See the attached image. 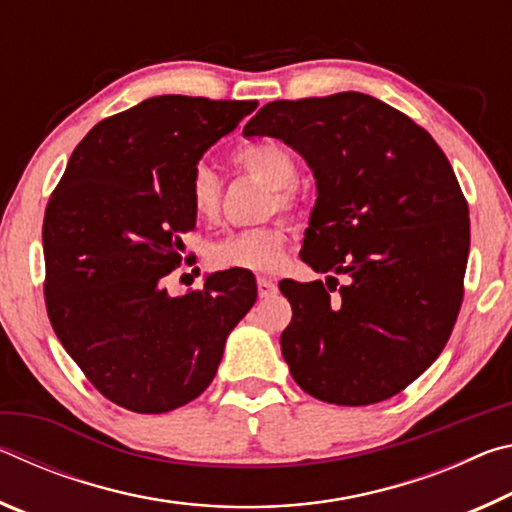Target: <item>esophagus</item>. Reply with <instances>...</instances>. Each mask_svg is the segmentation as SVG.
Masks as SVG:
<instances>
[{"label": "esophagus", "mask_w": 512, "mask_h": 512, "mask_svg": "<svg viewBox=\"0 0 512 512\" xmlns=\"http://www.w3.org/2000/svg\"><path fill=\"white\" fill-rule=\"evenodd\" d=\"M257 291L259 298H268L277 291V284L273 280H268V277H257Z\"/></svg>", "instance_id": "esophagus-1"}]
</instances>
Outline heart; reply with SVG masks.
<instances>
[{
	"mask_svg": "<svg viewBox=\"0 0 512 512\" xmlns=\"http://www.w3.org/2000/svg\"><path fill=\"white\" fill-rule=\"evenodd\" d=\"M235 162L250 176L262 180L268 187L266 214L296 212L298 194L293 189L298 176V164L293 153L273 140H257L241 146L235 153ZM189 205L201 221H212L221 210L223 187L210 164L198 162L189 173L187 183ZM287 257V232L282 225H257L237 232H228L214 239L207 248V259L216 268H241L253 273H273Z\"/></svg>",
	"mask_w": 512,
	"mask_h": 512,
	"instance_id": "obj_1",
	"label": "heart"
}]
</instances>
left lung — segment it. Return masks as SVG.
<instances>
[{
  "label": "left lung",
  "mask_w": 512,
  "mask_h": 512,
  "mask_svg": "<svg viewBox=\"0 0 512 512\" xmlns=\"http://www.w3.org/2000/svg\"><path fill=\"white\" fill-rule=\"evenodd\" d=\"M244 135L289 144L316 178L300 257L332 273L328 287L280 282L293 309L282 357L296 384L339 406L404 391L443 352L463 300L470 219L447 155L361 92L266 103Z\"/></svg>",
  "instance_id": "1"
}]
</instances>
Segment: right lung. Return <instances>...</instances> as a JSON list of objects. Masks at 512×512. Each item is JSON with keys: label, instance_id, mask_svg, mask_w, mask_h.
<instances>
[{"label": "right lung", "instance_id": "1", "mask_svg": "<svg viewBox=\"0 0 512 512\" xmlns=\"http://www.w3.org/2000/svg\"><path fill=\"white\" fill-rule=\"evenodd\" d=\"M257 108L164 94L99 121L76 146L42 225L45 302L69 357L110 402L167 413L216 375L225 339L257 300L250 275L223 271L169 296L196 228L189 173Z\"/></svg>", "mask_w": 512, "mask_h": 512}]
</instances>
